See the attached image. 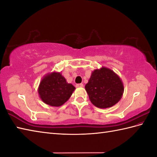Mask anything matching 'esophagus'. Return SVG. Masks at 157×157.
Masks as SVG:
<instances>
[{
	"instance_id": "esophagus-1",
	"label": "esophagus",
	"mask_w": 157,
	"mask_h": 157,
	"mask_svg": "<svg viewBox=\"0 0 157 157\" xmlns=\"http://www.w3.org/2000/svg\"><path fill=\"white\" fill-rule=\"evenodd\" d=\"M83 86H84V84H76V87H78V88H80V87H83Z\"/></svg>"
}]
</instances>
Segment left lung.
Instances as JSON below:
<instances>
[{
  "instance_id": "left-lung-1",
  "label": "left lung",
  "mask_w": 157,
  "mask_h": 157,
  "mask_svg": "<svg viewBox=\"0 0 157 157\" xmlns=\"http://www.w3.org/2000/svg\"><path fill=\"white\" fill-rule=\"evenodd\" d=\"M89 99L99 108L112 107L121 100L124 86L119 76L106 67L92 72L90 78L85 86Z\"/></svg>"
}]
</instances>
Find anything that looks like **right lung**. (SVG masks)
Listing matches in <instances>:
<instances>
[{
  "instance_id": "1",
  "label": "right lung",
  "mask_w": 157,
  "mask_h": 157,
  "mask_svg": "<svg viewBox=\"0 0 157 157\" xmlns=\"http://www.w3.org/2000/svg\"><path fill=\"white\" fill-rule=\"evenodd\" d=\"M75 88L66 81L60 73H48L40 82L38 93L41 99L47 105L59 107L71 96Z\"/></svg>"
}]
</instances>
